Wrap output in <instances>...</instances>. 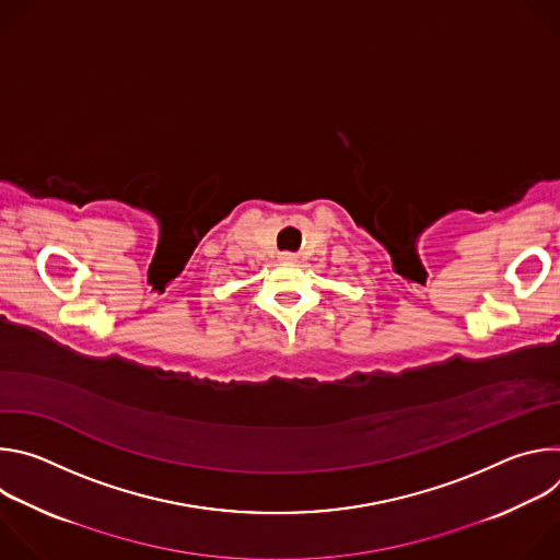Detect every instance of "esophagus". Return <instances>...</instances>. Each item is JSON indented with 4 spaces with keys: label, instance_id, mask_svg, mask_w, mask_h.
<instances>
[{
    "label": "esophagus",
    "instance_id": "obj_1",
    "mask_svg": "<svg viewBox=\"0 0 560 560\" xmlns=\"http://www.w3.org/2000/svg\"><path fill=\"white\" fill-rule=\"evenodd\" d=\"M279 257H281L283 261H294V259H296V255H294V253H281Z\"/></svg>",
    "mask_w": 560,
    "mask_h": 560
}]
</instances>
